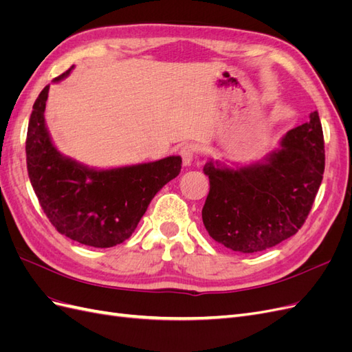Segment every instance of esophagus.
Listing matches in <instances>:
<instances>
[{
    "label": "esophagus",
    "mask_w": 352,
    "mask_h": 352,
    "mask_svg": "<svg viewBox=\"0 0 352 352\" xmlns=\"http://www.w3.org/2000/svg\"><path fill=\"white\" fill-rule=\"evenodd\" d=\"M197 151L198 148L195 144H185L182 148H180V157H182V162L185 166H190V163L194 162Z\"/></svg>",
    "instance_id": "obj_1"
}]
</instances>
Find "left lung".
I'll return each instance as SVG.
<instances>
[{
  "mask_svg": "<svg viewBox=\"0 0 352 352\" xmlns=\"http://www.w3.org/2000/svg\"><path fill=\"white\" fill-rule=\"evenodd\" d=\"M324 172L320 117L287 132L258 163L228 167L210 160L202 207L208 235L232 251L258 252L294 236L310 212Z\"/></svg>",
  "mask_w": 352,
  "mask_h": 352,
  "instance_id": "1",
  "label": "left lung"
}]
</instances>
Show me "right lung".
Segmentation results:
<instances>
[{"label":"right lung","mask_w":352,"mask_h":352,"mask_svg":"<svg viewBox=\"0 0 352 352\" xmlns=\"http://www.w3.org/2000/svg\"><path fill=\"white\" fill-rule=\"evenodd\" d=\"M60 74L54 82L72 72ZM50 85L34 104L26 138V163L39 204L61 235L95 248L131 238L151 199L182 167L170 155L153 163L97 170L60 154L45 124Z\"/></svg>","instance_id":"add662e5"}]
</instances>
